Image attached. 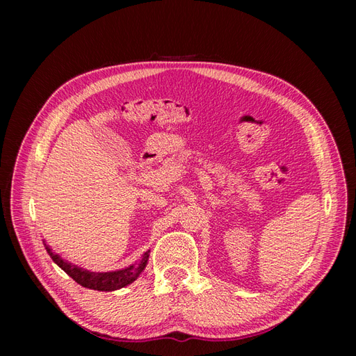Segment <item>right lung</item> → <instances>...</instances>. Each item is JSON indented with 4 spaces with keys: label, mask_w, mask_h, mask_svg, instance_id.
Wrapping results in <instances>:
<instances>
[{
    "label": "right lung",
    "mask_w": 356,
    "mask_h": 356,
    "mask_svg": "<svg viewBox=\"0 0 356 356\" xmlns=\"http://www.w3.org/2000/svg\"><path fill=\"white\" fill-rule=\"evenodd\" d=\"M46 246V251L51 257V260L55 261L63 272H65L70 277H72L75 282L80 284L84 288L95 289V291H115L127 286L129 284H132L136 281L138 276L143 273L148 263V257L149 251L143 254V258L135 264H131L129 267L122 268V270H114V272H90L86 270L83 267H79L77 264H72L68 260H63V258L51 251V248L46 243V241H42Z\"/></svg>",
    "instance_id": "1"
}]
</instances>
